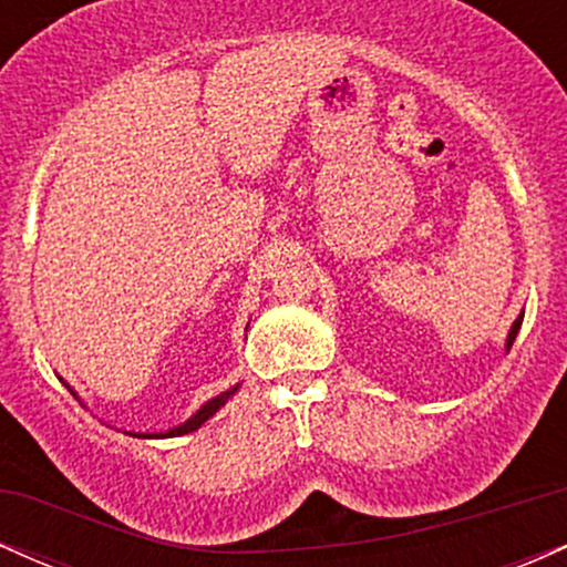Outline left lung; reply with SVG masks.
I'll use <instances>...</instances> for the list:
<instances>
[{"instance_id":"1","label":"left lung","mask_w":567,"mask_h":567,"mask_svg":"<svg viewBox=\"0 0 567 567\" xmlns=\"http://www.w3.org/2000/svg\"><path fill=\"white\" fill-rule=\"evenodd\" d=\"M519 324H523V315L517 317V320H514V324H512V330H509V336H506V351L512 349V343H514V338H517V333H519Z\"/></svg>"}]
</instances>
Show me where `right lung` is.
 <instances>
[{
    "label": "right lung",
    "instance_id": "1",
    "mask_svg": "<svg viewBox=\"0 0 567 567\" xmlns=\"http://www.w3.org/2000/svg\"><path fill=\"white\" fill-rule=\"evenodd\" d=\"M237 389H239V383H237V386H231L229 392H220L218 396H213V400H207L205 405H202V408L197 410V413L192 415V419L184 421V424H181V426L171 429V432H159V434H135V437H181V434L194 432V429H199L202 424H205L207 419H213V415H216L218 410L224 408L226 402H229V396H231L234 392H237Z\"/></svg>",
    "mask_w": 567,
    "mask_h": 567
}]
</instances>
